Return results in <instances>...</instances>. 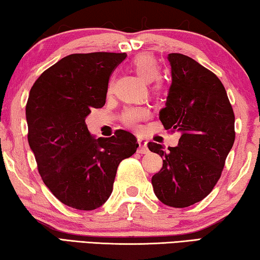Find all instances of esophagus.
<instances>
[{"label":"esophagus","mask_w":260,"mask_h":260,"mask_svg":"<svg viewBox=\"0 0 260 260\" xmlns=\"http://www.w3.org/2000/svg\"><path fill=\"white\" fill-rule=\"evenodd\" d=\"M138 143H139V152L140 153H148V148H147V141L143 140V139H139L138 140Z\"/></svg>","instance_id":"1"}]
</instances>
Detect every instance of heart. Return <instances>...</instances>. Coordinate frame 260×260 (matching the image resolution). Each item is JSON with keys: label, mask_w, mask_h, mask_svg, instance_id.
<instances>
[{"label": "heart", "mask_w": 260, "mask_h": 260, "mask_svg": "<svg viewBox=\"0 0 260 260\" xmlns=\"http://www.w3.org/2000/svg\"><path fill=\"white\" fill-rule=\"evenodd\" d=\"M132 67L144 80L148 82L152 81L151 90L153 94L161 93L164 89V83L157 79L160 74V65L155 57L149 54L138 55L132 60ZM110 88H111V85H110ZM149 114L150 112L144 107H128L122 111L121 120L124 121L125 125L135 128L141 121L147 119Z\"/></svg>", "instance_id": "obj_1"}]
</instances>
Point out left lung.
<instances>
[{"mask_svg":"<svg viewBox=\"0 0 260 260\" xmlns=\"http://www.w3.org/2000/svg\"><path fill=\"white\" fill-rule=\"evenodd\" d=\"M172 70L166 107L159 119L166 129L180 132L178 147L148 148L162 157L151 183L157 199L187 208L205 199L221 177L235 140V116L226 89L213 72L182 54H169Z\"/></svg>","mask_w":260,"mask_h":260,"instance_id":"1","label":"left lung"}]
</instances>
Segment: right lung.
I'll use <instances>...</instances> for the list:
<instances>
[{
    "mask_svg": "<svg viewBox=\"0 0 260 260\" xmlns=\"http://www.w3.org/2000/svg\"><path fill=\"white\" fill-rule=\"evenodd\" d=\"M125 52L69 55L47 69L26 104L27 140L42 181L70 208L90 211L112 192L120 161L139 144L129 132L94 139L85 118L105 104L110 77Z\"/></svg>",
    "mask_w": 260,
    "mask_h": 260,
    "instance_id": "1",
    "label": "right lung"
}]
</instances>
